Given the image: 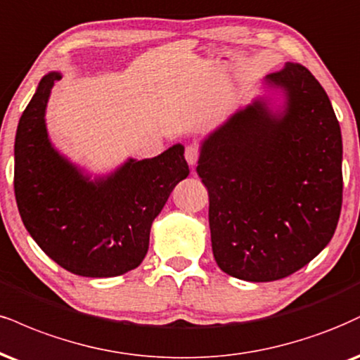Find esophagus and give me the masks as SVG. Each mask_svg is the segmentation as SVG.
I'll use <instances>...</instances> for the list:
<instances>
[{
	"mask_svg": "<svg viewBox=\"0 0 360 360\" xmlns=\"http://www.w3.org/2000/svg\"><path fill=\"white\" fill-rule=\"evenodd\" d=\"M184 155H186V161H188L189 166H194V164L199 161V155H201V149H199L198 146L191 144V146L186 147Z\"/></svg>",
	"mask_w": 360,
	"mask_h": 360,
	"instance_id": "34e87169",
	"label": "esophagus"
}]
</instances>
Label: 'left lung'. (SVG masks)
I'll return each mask as SVG.
<instances>
[{"label":"left lung","instance_id":"left-lung-1","mask_svg":"<svg viewBox=\"0 0 360 360\" xmlns=\"http://www.w3.org/2000/svg\"><path fill=\"white\" fill-rule=\"evenodd\" d=\"M283 115L257 101L202 142L213 255L224 274L275 281L328 245L342 207V136L326 90L304 65L266 75Z\"/></svg>","mask_w":360,"mask_h":360}]
</instances>
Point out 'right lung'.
Listing matches in <instances>:
<instances>
[{
	"label": "right lung",
	"mask_w": 360,
	"mask_h": 360,
	"mask_svg": "<svg viewBox=\"0 0 360 360\" xmlns=\"http://www.w3.org/2000/svg\"><path fill=\"white\" fill-rule=\"evenodd\" d=\"M38 85L15 139V198L25 228L65 270L107 278L134 270L149 248V233L174 186L188 177L184 147L125 162L105 179L90 181L51 147L45 109L55 82Z\"/></svg>",
	"instance_id": "1"
}]
</instances>
